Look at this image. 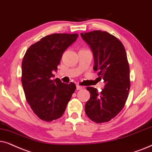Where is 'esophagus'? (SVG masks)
<instances>
[{"label": "esophagus", "mask_w": 152, "mask_h": 152, "mask_svg": "<svg viewBox=\"0 0 152 152\" xmlns=\"http://www.w3.org/2000/svg\"><path fill=\"white\" fill-rule=\"evenodd\" d=\"M82 88H83V87H82V86H79V85H76V90H81Z\"/></svg>", "instance_id": "esophagus-1"}]
</instances>
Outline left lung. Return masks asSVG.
Returning a JSON list of instances; mask_svg holds the SVG:
<instances>
[{
	"instance_id": "obj_1",
	"label": "left lung",
	"mask_w": 152,
	"mask_h": 152,
	"mask_svg": "<svg viewBox=\"0 0 152 152\" xmlns=\"http://www.w3.org/2000/svg\"><path fill=\"white\" fill-rule=\"evenodd\" d=\"M80 35L94 53V70L105 83L101 92L87 88L90 98L85 111L93 122H108L122 110L129 96L130 70L126 50L121 41L106 31L94 30Z\"/></svg>"
}]
</instances>
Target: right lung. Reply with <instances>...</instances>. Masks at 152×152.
<instances>
[{
  "instance_id": "obj_1",
  "label": "right lung",
  "mask_w": 152,
  "mask_h": 152,
  "mask_svg": "<svg viewBox=\"0 0 152 152\" xmlns=\"http://www.w3.org/2000/svg\"><path fill=\"white\" fill-rule=\"evenodd\" d=\"M78 34L55 33L42 37L26 50L22 61L21 83L26 99L40 120L51 122L64 114L76 86L59 78L51 80L62 56Z\"/></svg>"
}]
</instances>
